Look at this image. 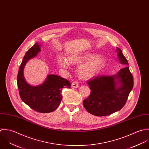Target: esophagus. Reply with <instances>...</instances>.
<instances>
[{
  "label": "esophagus",
  "mask_w": 149,
  "mask_h": 149,
  "mask_svg": "<svg viewBox=\"0 0 149 149\" xmlns=\"http://www.w3.org/2000/svg\"><path fill=\"white\" fill-rule=\"evenodd\" d=\"M71 86L72 88H78L79 87V84L76 81H74L72 83V85H71Z\"/></svg>",
  "instance_id": "esophagus-1"
}]
</instances>
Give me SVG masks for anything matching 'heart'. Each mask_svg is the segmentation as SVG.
I'll return each mask as SVG.
<instances>
[{"mask_svg": "<svg viewBox=\"0 0 149 149\" xmlns=\"http://www.w3.org/2000/svg\"><path fill=\"white\" fill-rule=\"evenodd\" d=\"M90 58V56L84 57H71L69 61L72 64H78L82 61ZM60 66L63 68H67L68 63L67 60L63 58L58 60ZM105 63V59L102 56H97L90 60L89 61L81 65L78 69V74L80 78L83 79H89L95 76L102 68Z\"/></svg>", "mask_w": 149, "mask_h": 149, "instance_id": "obj_1", "label": "heart"}]
</instances>
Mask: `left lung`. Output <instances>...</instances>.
<instances>
[{
  "label": "left lung",
  "mask_w": 149,
  "mask_h": 149,
  "mask_svg": "<svg viewBox=\"0 0 149 149\" xmlns=\"http://www.w3.org/2000/svg\"><path fill=\"white\" fill-rule=\"evenodd\" d=\"M118 51L120 63L128 65V61L121 49L118 48ZM118 83L120 85L118 87ZM87 84L91 93L83 101L85 108L93 115L105 116L120 111L124 106L133 88L134 79L127 66L114 76L94 77Z\"/></svg>",
  "instance_id": "left-lung-1"
}]
</instances>
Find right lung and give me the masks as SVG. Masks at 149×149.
Instances as JSON below:
<instances>
[{
    "label": "right lung",
    "mask_w": 149,
    "mask_h": 149,
    "mask_svg": "<svg viewBox=\"0 0 149 149\" xmlns=\"http://www.w3.org/2000/svg\"><path fill=\"white\" fill-rule=\"evenodd\" d=\"M40 45L36 43L24 57L17 75V85L22 100L32 109L40 113H49L55 111L62 99L63 88H71V83L56 75H49L45 81L38 86L29 85L24 77V68L28 60L37 55Z\"/></svg>",
    "instance_id": "1"
}]
</instances>
